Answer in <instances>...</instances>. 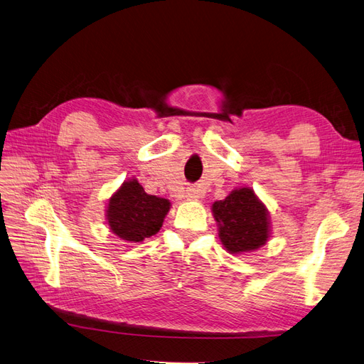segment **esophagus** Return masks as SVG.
Masks as SVG:
<instances>
[{"label": "esophagus", "instance_id": "1", "mask_svg": "<svg viewBox=\"0 0 364 364\" xmlns=\"http://www.w3.org/2000/svg\"><path fill=\"white\" fill-rule=\"evenodd\" d=\"M202 194L203 193H202L200 188H194V186H193V188L186 190V199H188V200H197V199H200Z\"/></svg>", "mask_w": 364, "mask_h": 364}]
</instances>
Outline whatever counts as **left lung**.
Returning a JSON list of instances; mask_svg holds the SVG:
<instances>
[{"label": "left lung", "mask_w": 364, "mask_h": 364, "mask_svg": "<svg viewBox=\"0 0 364 364\" xmlns=\"http://www.w3.org/2000/svg\"><path fill=\"white\" fill-rule=\"evenodd\" d=\"M218 238L230 255L258 250L272 235L270 214L249 186L230 191L223 200L213 203Z\"/></svg>", "instance_id": "1"}]
</instances>
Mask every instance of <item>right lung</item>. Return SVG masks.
Here are the masks:
<instances>
[{
	"mask_svg": "<svg viewBox=\"0 0 364 364\" xmlns=\"http://www.w3.org/2000/svg\"><path fill=\"white\" fill-rule=\"evenodd\" d=\"M171 203L164 197L147 194L135 179H127L109 197L106 225L127 243H141L159 232Z\"/></svg>",
	"mask_w": 364,
	"mask_h": 364,
	"instance_id": "1",
	"label": "right lung"
}]
</instances>
